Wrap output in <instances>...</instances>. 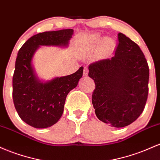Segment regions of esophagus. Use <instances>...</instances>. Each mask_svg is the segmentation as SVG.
<instances>
[{"instance_id":"1","label":"esophagus","mask_w":160,"mask_h":160,"mask_svg":"<svg viewBox=\"0 0 160 160\" xmlns=\"http://www.w3.org/2000/svg\"><path fill=\"white\" fill-rule=\"evenodd\" d=\"M88 74V69L87 67L84 68V72H83V75L84 76H87Z\"/></svg>"}]
</instances>
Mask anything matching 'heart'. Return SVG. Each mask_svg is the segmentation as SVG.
<instances>
[{
	"instance_id": "heart-1",
	"label": "heart",
	"mask_w": 160,
	"mask_h": 160,
	"mask_svg": "<svg viewBox=\"0 0 160 160\" xmlns=\"http://www.w3.org/2000/svg\"><path fill=\"white\" fill-rule=\"evenodd\" d=\"M107 45H109V44H112V43H111V41L108 40V41H107Z\"/></svg>"
}]
</instances>
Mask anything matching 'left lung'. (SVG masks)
<instances>
[{
    "label": "left lung",
    "instance_id": "8db88e82",
    "mask_svg": "<svg viewBox=\"0 0 160 160\" xmlns=\"http://www.w3.org/2000/svg\"><path fill=\"white\" fill-rule=\"evenodd\" d=\"M114 57L91 63L95 83L92 103L99 120L115 128L132 124L148 100L149 67L139 46L122 33Z\"/></svg>",
    "mask_w": 160,
    "mask_h": 160
}]
</instances>
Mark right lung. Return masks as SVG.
Wrapping results in <instances>:
<instances>
[{"mask_svg": "<svg viewBox=\"0 0 160 160\" xmlns=\"http://www.w3.org/2000/svg\"><path fill=\"white\" fill-rule=\"evenodd\" d=\"M73 29L44 32L28 39L18 52L12 77V99L19 117L36 128H45L57 123L63 112L66 98L83 75L78 71L49 81L39 79L32 64L34 55L41 46L67 48Z\"/></svg>", "mask_w": 160, "mask_h": 160, "instance_id": "1", "label": "right lung"}]
</instances>
